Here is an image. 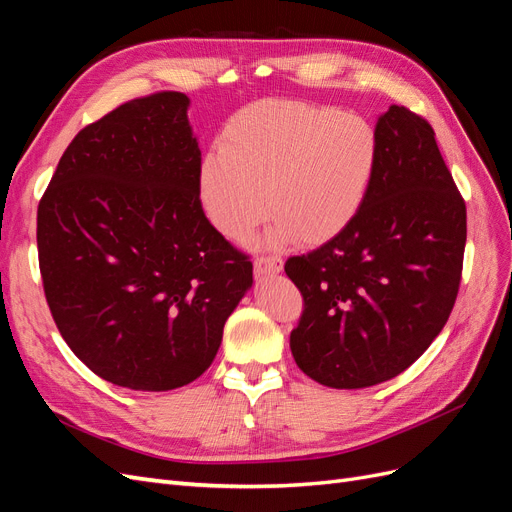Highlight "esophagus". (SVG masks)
I'll return each mask as SVG.
<instances>
[{"instance_id": "34e87169", "label": "esophagus", "mask_w": 512, "mask_h": 512, "mask_svg": "<svg viewBox=\"0 0 512 512\" xmlns=\"http://www.w3.org/2000/svg\"><path fill=\"white\" fill-rule=\"evenodd\" d=\"M284 269V260L280 256H260L254 260V271L258 275H267V273H280Z\"/></svg>"}]
</instances>
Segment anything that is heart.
Listing matches in <instances>:
<instances>
[{"label": "heart", "instance_id": "1", "mask_svg": "<svg viewBox=\"0 0 512 512\" xmlns=\"http://www.w3.org/2000/svg\"><path fill=\"white\" fill-rule=\"evenodd\" d=\"M378 160V134L367 119L301 100H265L232 115L220 151L200 164V203L232 241H245L271 211L277 241L320 245L361 213Z\"/></svg>", "mask_w": 512, "mask_h": 512}]
</instances>
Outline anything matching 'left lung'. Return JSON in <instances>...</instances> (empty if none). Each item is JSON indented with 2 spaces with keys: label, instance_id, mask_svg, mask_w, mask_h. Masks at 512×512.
Masks as SVG:
<instances>
[{
  "label": "left lung",
  "instance_id": "obj_1",
  "mask_svg": "<svg viewBox=\"0 0 512 512\" xmlns=\"http://www.w3.org/2000/svg\"><path fill=\"white\" fill-rule=\"evenodd\" d=\"M376 134L380 160L361 213L284 267L303 294L292 356L331 389H365L408 369L444 329L461 282L466 203L436 132L393 104Z\"/></svg>",
  "mask_w": 512,
  "mask_h": 512
}]
</instances>
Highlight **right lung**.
Instances as JSON below:
<instances>
[{"label": "right lung", "mask_w": 512, "mask_h": 512, "mask_svg": "<svg viewBox=\"0 0 512 512\" xmlns=\"http://www.w3.org/2000/svg\"><path fill=\"white\" fill-rule=\"evenodd\" d=\"M188 106L158 91L89 123L38 205L40 273L61 337L96 376L134 391L203 374L252 288L250 256L200 203Z\"/></svg>", "instance_id": "obj_1"}]
</instances>
